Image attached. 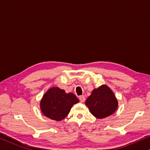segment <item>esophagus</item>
Listing matches in <instances>:
<instances>
[{"instance_id": "esophagus-1", "label": "esophagus", "mask_w": 150, "mask_h": 150, "mask_svg": "<svg viewBox=\"0 0 150 150\" xmlns=\"http://www.w3.org/2000/svg\"><path fill=\"white\" fill-rule=\"evenodd\" d=\"M79 100L81 103L84 102L85 100H86V98H85V96L84 95H82V96H79Z\"/></svg>"}]
</instances>
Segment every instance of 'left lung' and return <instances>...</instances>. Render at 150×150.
<instances>
[{
    "mask_svg": "<svg viewBox=\"0 0 150 150\" xmlns=\"http://www.w3.org/2000/svg\"><path fill=\"white\" fill-rule=\"evenodd\" d=\"M85 104L91 114L98 119H103L113 114L118 107L115 94L107 85L94 89Z\"/></svg>",
    "mask_w": 150,
    "mask_h": 150,
    "instance_id": "left-lung-1",
    "label": "left lung"
}]
</instances>
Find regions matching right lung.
Listing matches in <instances>:
<instances>
[{
    "label": "right lung",
    "instance_id": "add662e5",
    "mask_svg": "<svg viewBox=\"0 0 150 150\" xmlns=\"http://www.w3.org/2000/svg\"><path fill=\"white\" fill-rule=\"evenodd\" d=\"M78 102L73 93H66L65 91L58 87H52L43 95L40 109L45 117L59 121L67 116L72 106Z\"/></svg>",
    "mask_w": 150,
    "mask_h": 150
}]
</instances>
